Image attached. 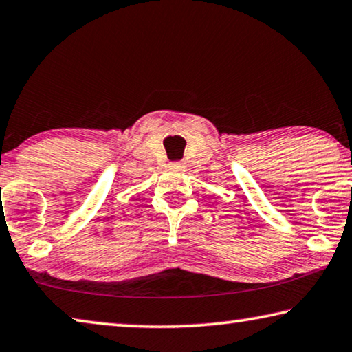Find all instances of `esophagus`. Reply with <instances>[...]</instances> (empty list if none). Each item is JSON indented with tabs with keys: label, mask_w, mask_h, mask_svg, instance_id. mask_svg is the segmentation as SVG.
Returning a JSON list of instances; mask_svg holds the SVG:
<instances>
[{
	"label": "esophagus",
	"mask_w": 352,
	"mask_h": 352,
	"mask_svg": "<svg viewBox=\"0 0 352 352\" xmlns=\"http://www.w3.org/2000/svg\"><path fill=\"white\" fill-rule=\"evenodd\" d=\"M170 168L175 171H182L184 168H186V165H184L182 162H175V164H170Z\"/></svg>",
	"instance_id": "34e87169"
}]
</instances>
